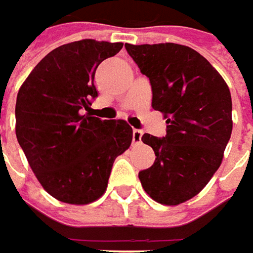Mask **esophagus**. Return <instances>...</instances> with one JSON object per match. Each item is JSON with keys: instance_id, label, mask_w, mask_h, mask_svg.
Listing matches in <instances>:
<instances>
[{"instance_id": "1", "label": "esophagus", "mask_w": 253, "mask_h": 253, "mask_svg": "<svg viewBox=\"0 0 253 253\" xmlns=\"http://www.w3.org/2000/svg\"><path fill=\"white\" fill-rule=\"evenodd\" d=\"M141 136H143V132L139 129H133V133H132V140L133 143H140Z\"/></svg>"}]
</instances>
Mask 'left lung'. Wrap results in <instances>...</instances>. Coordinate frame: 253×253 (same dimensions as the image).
I'll return each mask as SVG.
<instances>
[{
	"label": "left lung",
	"instance_id": "1",
	"mask_svg": "<svg viewBox=\"0 0 253 253\" xmlns=\"http://www.w3.org/2000/svg\"><path fill=\"white\" fill-rule=\"evenodd\" d=\"M128 54L150 79L152 109L164 113L165 137L144 133L155 162L139 173L147 195L165 206L196 196L218 168L232 135L226 82L196 50L177 43L129 44Z\"/></svg>",
	"mask_w": 253,
	"mask_h": 253
}]
</instances>
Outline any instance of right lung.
Masks as SVG:
<instances>
[{
  "label": "right lung",
  "instance_id": "add662e5",
  "mask_svg": "<svg viewBox=\"0 0 253 253\" xmlns=\"http://www.w3.org/2000/svg\"><path fill=\"white\" fill-rule=\"evenodd\" d=\"M121 42L83 39L44 57L21 84L16 137L46 192L68 204H88L107 188L114 159L132 143L124 120L84 114L98 96L95 71Z\"/></svg>",
  "mask_w": 253,
  "mask_h": 253
}]
</instances>
